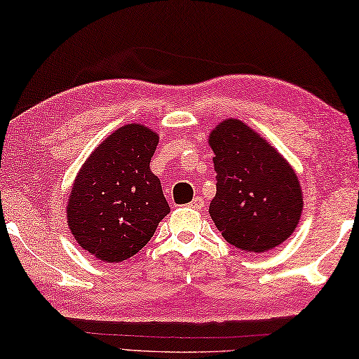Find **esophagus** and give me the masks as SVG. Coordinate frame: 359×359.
<instances>
[{
    "mask_svg": "<svg viewBox=\"0 0 359 359\" xmlns=\"http://www.w3.org/2000/svg\"><path fill=\"white\" fill-rule=\"evenodd\" d=\"M203 205H205L203 198L202 197H196L187 206H189V208H192V210H202Z\"/></svg>",
    "mask_w": 359,
    "mask_h": 359,
    "instance_id": "34e87169",
    "label": "esophagus"
}]
</instances>
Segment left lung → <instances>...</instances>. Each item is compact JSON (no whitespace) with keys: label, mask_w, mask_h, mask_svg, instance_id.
Wrapping results in <instances>:
<instances>
[{"label":"left lung","mask_w":359,"mask_h":359,"mask_svg":"<svg viewBox=\"0 0 359 359\" xmlns=\"http://www.w3.org/2000/svg\"><path fill=\"white\" fill-rule=\"evenodd\" d=\"M216 196L210 216L225 241L244 252H268L290 236L303 212L298 175L265 137L229 118L210 132Z\"/></svg>","instance_id":"1"}]
</instances>
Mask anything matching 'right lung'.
Wrapping results in <instances>:
<instances>
[{"instance_id":"1","label":"right lung","mask_w":359,"mask_h":359,"mask_svg":"<svg viewBox=\"0 0 359 359\" xmlns=\"http://www.w3.org/2000/svg\"><path fill=\"white\" fill-rule=\"evenodd\" d=\"M159 134L130 123L105 137L80 167L67 198V225L79 246L119 263L147 246L170 212L149 162Z\"/></svg>"}]
</instances>
